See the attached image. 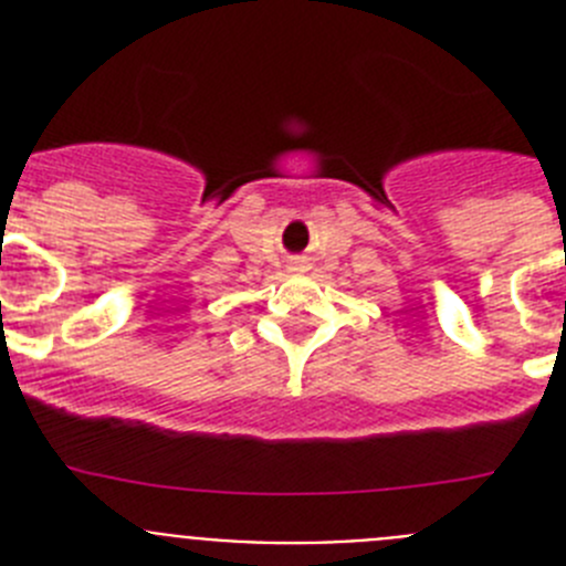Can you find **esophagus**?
I'll use <instances>...</instances> for the list:
<instances>
[{
  "mask_svg": "<svg viewBox=\"0 0 566 566\" xmlns=\"http://www.w3.org/2000/svg\"><path fill=\"white\" fill-rule=\"evenodd\" d=\"M294 269H303V260H294Z\"/></svg>",
  "mask_w": 566,
  "mask_h": 566,
  "instance_id": "34e87169",
  "label": "esophagus"
}]
</instances>
